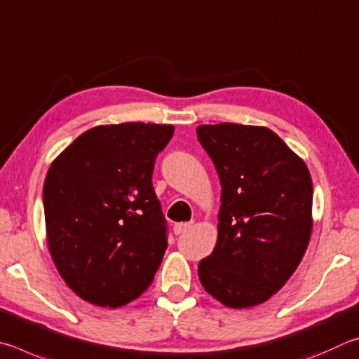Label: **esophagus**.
Masks as SVG:
<instances>
[{
	"instance_id": "1",
	"label": "esophagus",
	"mask_w": 359,
	"mask_h": 359,
	"mask_svg": "<svg viewBox=\"0 0 359 359\" xmlns=\"http://www.w3.org/2000/svg\"><path fill=\"white\" fill-rule=\"evenodd\" d=\"M192 227L191 222H180V224H175L173 225V233L175 235H183L184 231H187Z\"/></svg>"
}]
</instances>
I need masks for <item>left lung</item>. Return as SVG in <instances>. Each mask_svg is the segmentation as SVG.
<instances>
[{"label":"left lung","instance_id":"left-lung-1","mask_svg":"<svg viewBox=\"0 0 359 359\" xmlns=\"http://www.w3.org/2000/svg\"><path fill=\"white\" fill-rule=\"evenodd\" d=\"M221 180L217 243L198 263L206 292L241 309L265 303L298 268L312 231L306 163L268 128L198 126Z\"/></svg>","mask_w":359,"mask_h":359}]
</instances>
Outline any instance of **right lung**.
Here are the masks:
<instances>
[{"mask_svg": "<svg viewBox=\"0 0 359 359\" xmlns=\"http://www.w3.org/2000/svg\"><path fill=\"white\" fill-rule=\"evenodd\" d=\"M173 132L167 124L97 126L50 165L48 249L61 278L88 303L124 306L153 282L168 236L151 180Z\"/></svg>", "mask_w": 359, "mask_h": 359, "instance_id": "obj_1", "label": "right lung"}]
</instances>
